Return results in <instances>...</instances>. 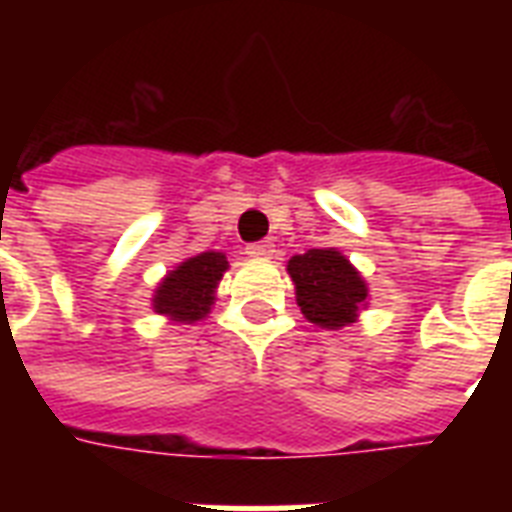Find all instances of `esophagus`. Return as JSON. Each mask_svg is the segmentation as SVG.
<instances>
[{
	"mask_svg": "<svg viewBox=\"0 0 512 512\" xmlns=\"http://www.w3.org/2000/svg\"><path fill=\"white\" fill-rule=\"evenodd\" d=\"M273 252L276 249H273L271 241H257V244H249L247 247V255L255 257V260H271Z\"/></svg>",
	"mask_w": 512,
	"mask_h": 512,
	"instance_id": "34e87169",
	"label": "esophagus"
}]
</instances>
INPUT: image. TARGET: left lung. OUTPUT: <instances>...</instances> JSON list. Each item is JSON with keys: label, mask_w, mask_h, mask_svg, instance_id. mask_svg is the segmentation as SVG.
I'll return each instance as SVG.
<instances>
[{"label": "left lung", "mask_w": 512, "mask_h": 512, "mask_svg": "<svg viewBox=\"0 0 512 512\" xmlns=\"http://www.w3.org/2000/svg\"><path fill=\"white\" fill-rule=\"evenodd\" d=\"M287 271L300 311L316 327H348L369 305V284L340 249H308L289 260Z\"/></svg>", "instance_id": "obj_1"}]
</instances>
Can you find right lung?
<instances>
[{
    "label": "right lung",
    "instance_id": "add662e5",
    "mask_svg": "<svg viewBox=\"0 0 512 512\" xmlns=\"http://www.w3.org/2000/svg\"><path fill=\"white\" fill-rule=\"evenodd\" d=\"M225 271H228V257L215 249L185 257L183 263H177L156 284L151 308L175 324H196L207 319L217 300V284Z\"/></svg>",
    "mask_w": 512,
    "mask_h": 512
}]
</instances>
